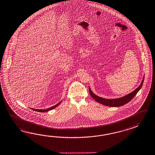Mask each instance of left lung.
Masks as SVG:
<instances>
[{
    "instance_id": "obj_1",
    "label": "left lung",
    "mask_w": 155,
    "mask_h": 155,
    "mask_svg": "<svg viewBox=\"0 0 155 155\" xmlns=\"http://www.w3.org/2000/svg\"><path fill=\"white\" fill-rule=\"evenodd\" d=\"M144 76L143 77V79L141 82L140 85L138 86L136 90H134V91H132L131 93H128L127 94H126L124 96L121 97L120 98H114V99H106V98H102L101 97L97 96L94 93H93V92L91 90L90 87H89L90 94L93 99L95 101H96L97 102L101 103L102 104H103V105L114 107L122 106L123 105L126 104L128 102H129L136 95V94L140 90L142 86L143 81H144Z\"/></svg>"
}]
</instances>
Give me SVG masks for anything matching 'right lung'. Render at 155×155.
Returning a JSON list of instances; mask_svg holds the SVG:
<instances>
[{
  "label": "right lung",
  "mask_w": 155,
  "mask_h": 155,
  "mask_svg": "<svg viewBox=\"0 0 155 155\" xmlns=\"http://www.w3.org/2000/svg\"><path fill=\"white\" fill-rule=\"evenodd\" d=\"M61 102H62V101H61L60 102H59L58 103H57V104H55V106H53V107H51V108H49L45 109V110H38V109H35V108H31V110H35V111H37V112H48L49 110H53V109L55 108V107H57V106H58L59 104L60 103H61Z\"/></svg>",
  "instance_id": "right-lung-1"
}]
</instances>
